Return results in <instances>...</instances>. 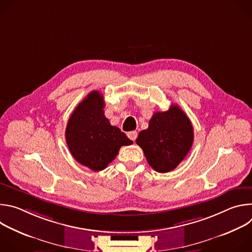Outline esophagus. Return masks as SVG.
<instances>
[{
	"label": "esophagus",
	"mask_w": 252,
	"mask_h": 252,
	"mask_svg": "<svg viewBox=\"0 0 252 252\" xmlns=\"http://www.w3.org/2000/svg\"><path fill=\"white\" fill-rule=\"evenodd\" d=\"M127 136H128V138L129 139H131V140H135L136 139V137H137V132L136 131H129V132H127Z\"/></svg>",
	"instance_id": "34e87169"
}]
</instances>
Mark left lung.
<instances>
[{"mask_svg": "<svg viewBox=\"0 0 252 252\" xmlns=\"http://www.w3.org/2000/svg\"><path fill=\"white\" fill-rule=\"evenodd\" d=\"M136 143L149 164L158 172L174 169L187 157L193 142L190 120L176 104L166 112H157L149 127L139 132Z\"/></svg>", "mask_w": 252, "mask_h": 252, "instance_id": "obj_1", "label": "left lung"}]
</instances>
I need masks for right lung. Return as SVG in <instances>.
<instances>
[{"label": "right lung", "instance_id": "right-lung-1", "mask_svg": "<svg viewBox=\"0 0 252 252\" xmlns=\"http://www.w3.org/2000/svg\"><path fill=\"white\" fill-rule=\"evenodd\" d=\"M103 107L102 95L93 91L78 104L65 128V140L71 156L94 171L104 169L123 146L132 143L125 132L110 124L104 117Z\"/></svg>", "mask_w": 252, "mask_h": 252}]
</instances>
